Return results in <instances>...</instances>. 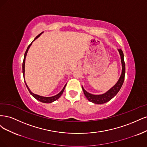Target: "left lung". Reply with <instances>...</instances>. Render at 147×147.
I'll use <instances>...</instances> for the list:
<instances>
[{
  "instance_id": "8db88e82",
  "label": "left lung",
  "mask_w": 147,
  "mask_h": 147,
  "mask_svg": "<svg viewBox=\"0 0 147 147\" xmlns=\"http://www.w3.org/2000/svg\"><path fill=\"white\" fill-rule=\"evenodd\" d=\"M118 50L119 51V53L120 54L121 61L122 63V72H121V75L119 80H118V82H117V84L115 85V86L112 88H111L109 90L107 91L105 93H104L102 94H99V95H94V94L88 93L87 91L85 90L83 87H82L85 96H86V98L88 99V101H91L94 104L101 105V104H104L105 102H107L109 101H110L111 99L114 97L117 94V93L119 92L125 80V63L124 61V55L122 50L121 49H118Z\"/></svg>"
}]
</instances>
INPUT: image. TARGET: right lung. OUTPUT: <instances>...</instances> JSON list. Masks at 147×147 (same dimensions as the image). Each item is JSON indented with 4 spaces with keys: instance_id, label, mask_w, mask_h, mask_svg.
Instances as JSON below:
<instances>
[{
    "instance_id": "right-lung-1",
    "label": "right lung",
    "mask_w": 147,
    "mask_h": 147,
    "mask_svg": "<svg viewBox=\"0 0 147 147\" xmlns=\"http://www.w3.org/2000/svg\"><path fill=\"white\" fill-rule=\"evenodd\" d=\"M42 32H41V34H40L36 36L35 38L34 39V40H35V39H36L38 37H39L40 35L42 34ZM32 42H33V41H32ZM31 45H32V43H30V44L29 45V46L27 47V50H26V53H25L24 57V60H23V63H22V73H23L24 79V72H25V59H26V55H27V51H28V50H29V48H30V46H31ZM24 82H25L26 86V87H27V89H28V90H29V92H30V93L32 94V95L33 96H34L35 99H36L37 100H38V101H41V102H44V103H51V102H53L55 101V100H57V99H58L61 96V94H62V93H63V91H64V90H65V88L66 86H67V84H66L65 86H64L63 88L62 89V90H61L59 94H56V95H55V96H51V97H44V96H39V95H38V94L33 93L30 91V90L29 89V88L28 87L27 84L26 83V81H24Z\"/></svg>"
}]
</instances>
